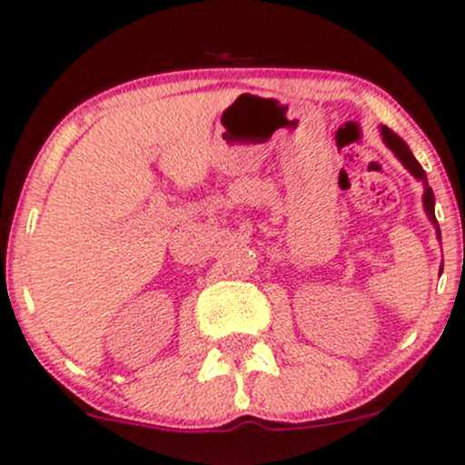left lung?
I'll return each mask as SVG.
<instances>
[{
    "label": "left lung",
    "mask_w": 465,
    "mask_h": 465,
    "mask_svg": "<svg viewBox=\"0 0 465 465\" xmlns=\"http://www.w3.org/2000/svg\"><path fill=\"white\" fill-rule=\"evenodd\" d=\"M381 136H383V143L388 144V147L394 151L396 158L401 160V164L405 166V169L410 171L413 177L420 179V182H422V186H424V194H422L424 210H427L429 221L433 223V225H435V232H438V238L441 240V236H440V225H438V218H435V197H433V190H430L429 182H427V173H424L422 166L418 164V160L413 158V153L410 151V147H407V144H405V141H402L401 136H396V134H394L392 130H390V127L381 125Z\"/></svg>",
    "instance_id": "8db88e82"
}]
</instances>
